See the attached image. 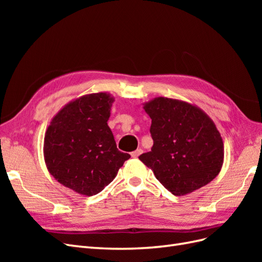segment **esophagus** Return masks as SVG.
I'll use <instances>...</instances> for the list:
<instances>
[{
  "label": "esophagus",
  "mask_w": 262,
  "mask_h": 262,
  "mask_svg": "<svg viewBox=\"0 0 262 262\" xmlns=\"http://www.w3.org/2000/svg\"><path fill=\"white\" fill-rule=\"evenodd\" d=\"M142 153H143V149H142V148H138V149L134 150V152L131 153V156H132L133 158H137V157H139Z\"/></svg>",
  "instance_id": "34e87169"
}]
</instances>
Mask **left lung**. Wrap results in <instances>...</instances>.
<instances>
[{
    "label": "left lung",
    "mask_w": 262,
    "mask_h": 262,
    "mask_svg": "<svg viewBox=\"0 0 262 262\" xmlns=\"http://www.w3.org/2000/svg\"><path fill=\"white\" fill-rule=\"evenodd\" d=\"M152 119L153 146L139 160L175 195L208 185L224 162V144L215 123L187 101L156 97L143 104Z\"/></svg>",
    "instance_id": "1"
}]
</instances>
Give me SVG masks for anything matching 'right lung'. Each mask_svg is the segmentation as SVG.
<instances>
[{"label":"right lung","mask_w":262,"mask_h":262,"mask_svg":"<svg viewBox=\"0 0 262 262\" xmlns=\"http://www.w3.org/2000/svg\"><path fill=\"white\" fill-rule=\"evenodd\" d=\"M115 97L93 93L70 101L47 128L43 157L47 169L61 185L76 193L97 194L129 160L117 148L108 126Z\"/></svg>","instance_id":"1"}]
</instances>
